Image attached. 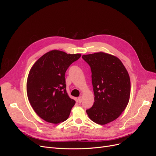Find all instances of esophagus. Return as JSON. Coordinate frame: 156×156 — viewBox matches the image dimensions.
Returning <instances> with one entry per match:
<instances>
[{
	"mask_svg": "<svg viewBox=\"0 0 156 156\" xmlns=\"http://www.w3.org/2000/svg\"><path fill=\"white\" fill-rule=\"evenodd\" d=\"M77 101H78V103H81V101H82V97L80 96V97L78 98Z\"/></svg>",
	"mask_w": 156,
	"mask_h": 156,
	"instance_id": "34e87169",
	"label": "esophagus"
}]
</instances>
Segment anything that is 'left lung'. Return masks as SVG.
Listing matches in <instances>:
<instances>
[{
	"instance_id": "1",
	"label": "left lung",
	"mask_w": 156,
	"mask_h": 156,
	"mask_svg": "<svg viewBox=\"0 0 156 156\" xmlns=\"http://www.w3.org/2000/svg\"><path fill=\"white\" fill-rule=\"evenodd\" d=\"M92 71L94 103L86 111L95 123L105 125L117 119L128 104L130 79L117 57L102 52L83 55Z\"/></svg>"
}]
</instances>
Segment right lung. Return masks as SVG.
Wrapping results in <instances>:
<instances>
[{"label": "right lung", "mask_w": 156, "mask_h": 156, "mask_svg": "<svg viewBox=\"0 0 156 156\" xmlns=\"http://www.w3.org/2000/svg\"><path fill=\"white\" fill-rule=\"evenodd\" d=\"M81 57L53 50L43 55L31 67L27 79L28 101L37 115L57 124L66 120L75 101L66 92L65 73Z\"/></svg>", "instance_id": "obj_1"}]
</instances>
